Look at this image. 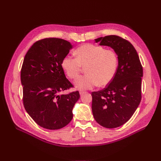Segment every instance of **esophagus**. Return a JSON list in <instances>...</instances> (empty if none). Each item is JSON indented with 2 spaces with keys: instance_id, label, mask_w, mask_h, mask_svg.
I'll return each instance as SVG.
<instances>
[{
  "instance_id": "obj_1",
  "label": "esophagus",
  "mask_w": 161,
  "mask_h": 161,
  "mask_svg": "<svg viewBox=\"0 0 161 161\" xmlns=\"http://www.w3.org/2000/svg\"><path fill=\"white\" fill-rule=\"evenodd\" d=\"M85 93V91H82V90H80L79 91V93H80V95H82V94H84Z\"/></svg>"
}]
</instances>
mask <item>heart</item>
Listing matches in <instances>:
<instances>
[{
    "label": "heart",
    "instance_id": "heart-1",
    "mask_svg": "<svg viewBox=\"0 0 161 161\" xmlns=\"http://www.w3.org/2000/svg\"><path fill=\"white\" fill-rule=\"evenodd\" d=\"M76 57L66 55L62 61V67L66 75L75 79L86 67V75L79 76L75 80L76 87L90 89L95 86H105L114 77L118 67L116 53L102 46L85 44L75 51Z\"/></svg>",
    "mask_w": 161,
    "mask_h": 161
}]
</instances>
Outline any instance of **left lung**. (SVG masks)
Listing matches in <instances>:
<instances>
[{
    "label": "left lung",
    "instance_id": "obj_1",
    "mask_svg": "<svg viewBox=\"0 0 161 161\" xmlns=\"http://www.w3.org/2000/svg\"><path fill=\"white\" fill-rule=\"evenodd\" d=\"M95 41L114 49L119 64L106 87L91 93L93 115L102 127L116 128L127 123L140 105L143 68L136 49L128 41L116 35Z\"/></svg>",
    "mask_w": 161,
    "mask_h": 161
}]
</instances>
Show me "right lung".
Segmentation results:
<instances>
[{"mask_svg": "<svg viewBox=\"0 0 161 161\" xmlns=\"http://www.w3.org/2000/svg\"><path fill=\"white\" fill-rule=\"evenodd\" d=\"M72 45L58 38L34 42L25 55L21 70L23 102L25 110L41 127L62 129L73 118L72 109L80 97L78 91L60 92L72 87L62 67V61Z\"/></svg>", "mask_w": 161, "mask_h": 161, "instance_id": "obj_1", "label": "right lung"}]
</instances>
